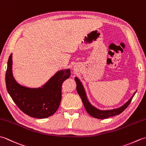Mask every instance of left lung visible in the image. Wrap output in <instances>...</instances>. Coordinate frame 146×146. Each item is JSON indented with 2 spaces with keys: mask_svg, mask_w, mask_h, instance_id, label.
Masks as SVG:
<instances>
[{
  "mask_svg": "<svg viewBox=\"0 0 146 146\" xmlns=\"http://www.w3.org/2000/svg\"><path fill=\"white\" fill-rule=\"evenodd\" d=\"M75 80L76 83L77 92H78L80 97L82 98L83 105H84L86 111L89 113L90 115H91L92 117H94V118H96V119H107V118L117 115H119L122 113V111L129 106V105L131 104L132 98L134 97V96L136 93L135 92L132 96V97L128 100V102H126L123 106L120 107V108H115V109H113V110H100L93 106V105H92L90 103L89 101L88 100L87 97H86L85 89L83 88V86L81 82L80 81V80L77 78V77H75Z\"/></svg>",
  "mask_w": 146,
  "mask_h": 146,
  "instance_id": "left-lung-1",
  "label": "left lung"
}]
</instances>
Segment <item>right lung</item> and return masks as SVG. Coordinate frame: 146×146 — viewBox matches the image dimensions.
<instances>
[{
	"mask_svg": "<svg viewBox=\"0 0 146 146\" xmlns=\"http://www.w3.org/2000/svg\"><path fill=\"white\" fill-rule=\"evenodd\" d=\"M12 54L9 56L5 73V83L9 94L19 108L30 117L44 119L51 116L60 106L61 86L69 78L70 70L59 71L42 88H30L15 81L12 71Z\"/></svg>",
	"mask_w": 146,
	"mask_h": 146,
	"instance_id": "obj_1",
	"label": "right lung"
}]
</instances>
